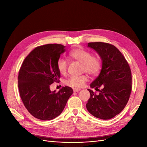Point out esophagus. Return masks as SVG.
<instances>
[{"instance_id":"obj_1","label":"esophagus","mask_w":147,"mask_h":147,"mask_svg":"<svg viewBox=\"0 0 147 147\" xmlns=\"http://www.w3.org/2000/svg\"><path fill=\"white\" fill-rule=\"evenodd\" d=\"M73 91H74V92H78L80 91V88H73Z\"/></svg>"}]
</instances>
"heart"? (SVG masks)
<instances>
[{"instance_id": "obj_1", "label": "heart", "mask_w": 147, "mask_h": 147, "mask_svg": "<svg viewBox=\"0 0 147 147\" xmlns=\"http://www.w3.org/2000/svg\"><path fill=\"white\" fill-rule=\"evenodd\" d=\"M69 56L73 60L82 63V71L86 72L90 75L95 76L98 74L102 69V61L98 56L92 55V53L83 48H78L71 51L69 53ZM57 68L62 75L66 74L68 69V62L63 58L58 59ZM88 80L86 74L80 76H72L65 80L67 85L73 88H81Z\"/></svg>"}]
</instances>
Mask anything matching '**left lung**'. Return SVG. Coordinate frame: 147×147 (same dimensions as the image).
I'll use <instances>...</instances> for the list:
<instances>
[{
    "mask_svg": "<svg viewBox=\"0 0 147 147\" xmlns=\"http://www.w3.org/2000/svg\"><path fill=\"white\" fill-rule=\"evenodd\" d=\"M100 56L102 66L98 76L90 84L98 91L96 95L88 89L90 97L86 104L87 110L96 118L110 119L119 114L129 100L132 89V76L128 62L113 45L104 42H90ZM101 87L100 90L98 88Z\"/></svg>",
    "mask_w": 147,
    "mask_h": 147,
    "instance_id": "8db88e82",
    "label": "left lung"
}]
</instances>
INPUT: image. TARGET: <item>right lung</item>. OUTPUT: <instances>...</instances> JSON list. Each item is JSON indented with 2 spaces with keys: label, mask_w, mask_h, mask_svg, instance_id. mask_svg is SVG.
Masks as SVG:
<instances>
[{
  "label": "right lung",
  "mask_w": 147,
  "mask_h": 147,
  "mask_svg": "<svg viewBox=\"0 0 147 147\" xmlns=\"http://www.w3.org/2000/svg\"><path fill=\"white\" fill-rule=\"evenodd\" d=\"M61 44H47L34 49L26 56L18 74V88L24 105L33 117L51 120L61 114L73 94L71 87L65 86L57 93L50 85L61 77L57 62L64 51Z\"/></svg>",
  "instance_id": "add662e5"
}]
</instances>
